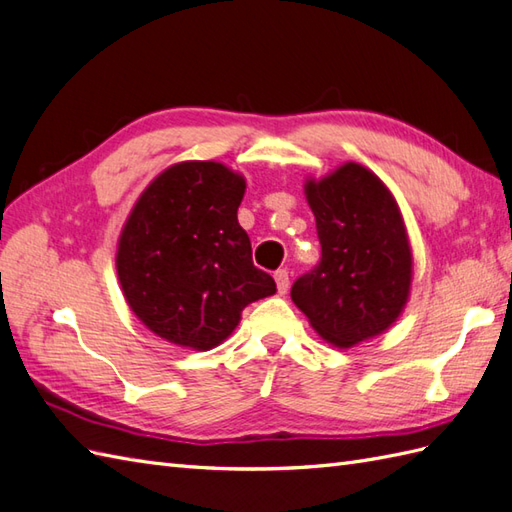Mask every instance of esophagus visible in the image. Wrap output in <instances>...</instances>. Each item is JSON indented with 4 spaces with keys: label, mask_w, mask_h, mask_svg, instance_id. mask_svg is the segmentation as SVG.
Listing matches in <instances>:
<instances>
[{
    "label": "esophagus",
    "mask_w": 512,
    "mask_h": 512,
    "mask_svg": "<svg viewBox=\"0 0 512 512\" xmlns=\"http://www.w3.org/2000/svg\"><path fill=\"white\" fill-rule=\"evenodd\" d=\"M273 280H276V286H278V293H280V295H284L286 291H289V284H291L289 271H286V269H278L276 273H273Z\"/></svg>",
    "instance_id": "esophagus-1"
}]
</instances>
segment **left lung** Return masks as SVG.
<instances>
[{
	"instance_id": "obj_1",
	"label": "left lung",
	"mask_w": 512,
	"mask_h": 512,
	"mask_svg": "<svg viewBox=\"0 0 512 512\" xmlns=\"http://www.w3.org/2000/svg\"><path fill=\"white\" fill-rule=\"evenodd\" d=\"M321 260L291 286V299L323 339L352 347L400 317L413 254L400 210L378 176L347 162L306 184Z\"/></svg>"
}]
</instances>
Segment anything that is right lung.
Masks as SVG:
<instances>
[{
	"mask_svg": "<svg viewBox=\"0 0 512 512\" xmlns=\"http://www.w3.org/2000/svg\"><path fill=\"white\" fill-rule=\"evenodd\" d=\"M243 193L228 167L193 160L162 171L136 202L117 273L134 315L162 339L210 350L247 304L276 293L236 219Z\"/></svg>",
	"mask_w": 512,
	"mask_h": 512,
	"instance_id": "right-lung-1",
	"label": "right lung"
}]
</instances>
